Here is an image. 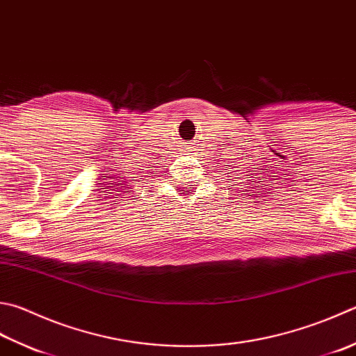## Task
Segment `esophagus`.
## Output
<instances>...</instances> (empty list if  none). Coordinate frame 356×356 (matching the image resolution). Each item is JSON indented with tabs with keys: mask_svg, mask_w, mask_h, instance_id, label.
Returning a JSON list of instances; mask_svg holds the SVG:
<instances>
[{
	"mask_svg": "<svg viewBox=\"0 0 356 356\" xmlns=\"http://www.w3.org/2000/svg\"><path fill=\"white\" fill-rule=\"evenodd\" d=\"M187 144H189V143H187ZM181 149H183V152H192L193 147L192 145H183Z\"/></svg>",
	"mask_w": 356,
	"mask_h": 356,
	"instance_id": "obj_1",
	"label": "esophagus"
}]
</instances>
